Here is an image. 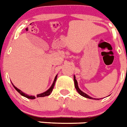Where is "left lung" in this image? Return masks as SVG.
<instances>
[{
  "label": "left lung",
  "mask_w": 127,
  "mask_h": 127,
  "mask_svg": "<svg viewBox=\"0 0 127 127\" xmlns=\"http://www.w3.org/2000/svg\"><path fill=\"white\" fill-rule=\"evenodd\" d=\"M75 78H76L75 76H74V86H75L76 89L77 91L78 92L79 94H80V95H81V96H83V97H87V98H89V99H95V98H93V97H90L89 96H88V95H87V94H85V93H83V92H82V91H81V90H80V89H79L78 86V83H77V81H76V80Z\"/></svg>",
  "instance_id": "1"
}]
</instances>
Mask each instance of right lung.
Here are the masks:
<instances>
[{
	"instance_id": "obj_1",
	"label": "right lung",
	"mask_w": 127,
	"mask_h": 127,
	"mask_svg": "<svg viewBox=\"0 0 127 127\" xmlns=\"http://www.w3.org/2000/svg\"><path fill=\"white\" fill-rule=\"evenodd\" d=\"M56 79H57V75H56V77H55V80H54V82H53V85H51V87L49 89L47 90V91H45V93H42V94L38 95L37 96H36V97H45V96H49V95H50V94H51V92L53 91V88H54V86H55V82H56ZM13 86L14 87V88H15V89L17 90V92H18V93H20V94L22 95V96H24V97H27V98H29V99H35V97H34V96H29V95H27L26 94H25V93H24L23 92H22L20 89H18V88H17V87H15V85H13Z\"/></svg>"
}]
</instances>
